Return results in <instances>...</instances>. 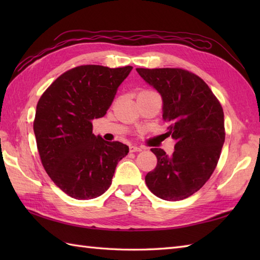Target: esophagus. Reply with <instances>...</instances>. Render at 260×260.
Returning <instances> with one entry per match:
<instances>
[{"mask_svg": "<svg viewBox=\"0 0 260 260\" xmlns=\"http://www.w3.org/2000/svg\"><path fill=\"white\" fill-rule=\"evenodd\" d=\"M143 150L142 147H140V146H136V145H131L129 146V151L131 152H141Z\"/></svg>", "mask_w": 260, "mask_h": 260, "instance_id": "1", "label": "esophagus"}]
</instances>
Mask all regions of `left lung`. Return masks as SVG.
<instances>
[{
    "label": "left lung",
    "mask_w": 260,
    "mask_h": 260,
    "mask_svg": "<svg viewBox=\"0 0 260 260\" xmlns=\"http://www.w3.org/2000/svg\"><path fill=\"white\" fill-rule=\"evenodd\" d=\"M136 71L161 95L167 134L175 141L171 156L151 148L157 164L146 174V185L163 200H183L200 190L217 167L225 135L222 107L206 82L189 71Z\"/></svg>",
    "instance_id": "1"
}]
</instances>
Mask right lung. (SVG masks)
<instances>
[{
    "mask_svg": "<svg viewBox=\"0 0 260 260\" xmlns=\"http://www.w3.org/2000/svg\"><path fill=\"white\" fill-rule=\"evenodd\" d=\"M132 69L79 66L58 77L39 99L33 131L42 165L53 183L77 200L107 191L129 151L92 134V120L106 115Z\"/></svg>",
    "mask_w": 260,
    "mask_h": 260,
    "instance_id": "obj_1",
    "label": "right lung"
}]
</instances>
